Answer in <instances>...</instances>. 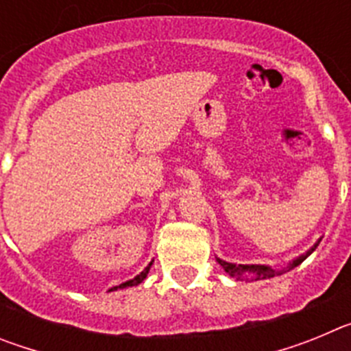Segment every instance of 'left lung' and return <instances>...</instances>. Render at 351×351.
Segmentation results:
<instances>
[{"label": "left lung", "mask_w": 351, "mask_h": 351, "mask_svg": "<svg viewBox=\"0 0 351 351\" xmlns=\"http://www.w3.org/2000/svg\"><path fill=\"white\" fill-rule=\"evenodd\" d=\"M316 246H318V244H315V247H311V250H309L306 255H302V256H299L297 260H293V262H291L290 265L285 269V272L291 271V269L297 267L299 263H302L304 260L308 258L313 251L316 250ZM216 260H218L219 265L225 269L226 274L232 276V278H237V280H241V276H243L244 272H247V274H253V278H255V280H267V278H274V276H278V274H283V271L278 272V271H274V269L267 267V265H235V263L223 262V260H219V258H216Z\"/></svg>", "instance_id": "1"}]
</instances>
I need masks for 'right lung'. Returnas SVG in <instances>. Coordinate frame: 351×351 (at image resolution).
<instances>
[{
	"mask_svg": "<svg viewBox=\"0 0 351 351\" xmlns=\"http://www.w3.org/2000/svg\"><path fill=\"white\" fill-rule=\"evenodd\" d=\"M151 265H153V263H149V267H145L144 271L141 272V274L138 276H135V278H133V280H130V281H126V283H121L119 287H114V288H125V287H135V285H138V283H142V281L145 280V278H147V272H149V269H151Z\"/></svg>",
	"mask_w": 351,
	"mask_h": 351,
	"instance_id": "1",
	"label": "right lung"
}]
</instances>
